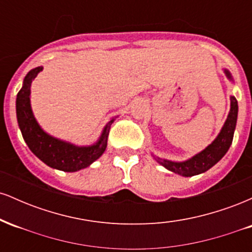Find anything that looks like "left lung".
I'll use <instances>...</instances> for the list:
<instances>
[{
    "instance_id": "left-lung-1",
    "label": "left lung",
    "mask_w": 252,
    "mask_h": 252,
    "mask_svg": "<svg viewBox=\"0 0 252 252\" xmlns=\"http://www.w3.org/2000/svg\"><path fill=\"white\" fill-rule=\"evenodd\" d=\"M225 76L230 82L233 83V77L231 72L222 68ZM231 104H230V111L225 121L224 126H221L220 131L217 135L215 140L211 142L209 146L198 154L193 155L192 158H187L185 161H173L167 160V158H154L156 162H158L164 168L170 170V172L175 173L181 176H194L201 173H205L206 170L212 168L217 162L221 160L222 156L227 153L228 148H230L231 143L233 140V134L236 130L237 124V116H238V103L235 96H231Z\"/></svg>"
}]
</instances>
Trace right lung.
<instances>
[{
  "mask_svg": "<svg viewBox=\"0 0 252 252\" xmlns=\"http://www.w3.org/2000/svg\"><path fill=\"white\" fill-rule=\"evenodd\" d=\"M42 68L39 66L26 74L16 96V118L22 137L31 152L51 168L71 173L86 168L105 152L110 126L118 116L112 117L105 124L98 140L90 146H77L46 132L37 123L31 105L32 83Z\"/></svg>",
  "mask_w": 252,
  "mask_h": 252,
  "instance_id": "right-lung-1",
  "label": "right lung"
}]
</instances>
